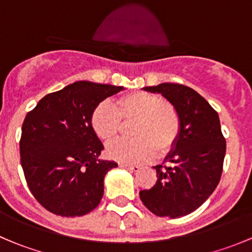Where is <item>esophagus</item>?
I'll return each mask as SVG.
<instances>
[{"instance_id":"esophagus-1","label":"esophagus","mask_w":252,"mask_h":252,"mask_svg":"<svg viewBox=\"0 0 252 252\" xmlns=\"http://www.w3.org/2000/svg\"><path fill=\"white\" fill-rule=\"evenodd\" d=\"M119 167H122V168H126V169H128V171H131V172H138L139 169H140V167L136 166V164H128V163H119Z\"/></svg>"}]
</instances>
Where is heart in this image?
Instances as JSON below:
<instances>
[{
	"instance_id": "1",
	"label": "heart",
	"mask_w": 252,
	"mask_h": 252,
	"mask_svg": "<svg viewBox=\"0 0 252 252\" xmlns=\"http://www.w3.org/2000/svg\"><path fill=\"white\" fill-rule=\"evenodd\" d=\"M124 121L136 119L133 140H119L108 145L106 152L112 159L122 163H142L166 154L173 147L180 131V121L173 106L161 96L146 91L128 94L116 101L114 106L102 101L94 108L90 126L94 134L103 142L118 136Z\"/></svg>"
}]
</instances>
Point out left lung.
<instances>
[{"label":"left lung","instance_id":"left-lung-1","mask_svg":"<svg viewBox=\"0 0 252 252\" xmlns=\"http://www.w3.org/2000/svg\"><path fill=\"white\" fill-rule=\"evenodd\" d=\"M161 94L177 111L180 131L164 158L155 166L157 180L139 192L142 204L158 217L178 218L199 208L220 183L225 156V139L218 113L191 88L162 83L142 88Z\"/></svg>","mask_w":252,"mask_h":252}]
</instances>
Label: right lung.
Here are the masks:
<instances>
[{
  "label": "right lung",
  "mask_w": 252,
  "mask_h": 252,
  "mask_svg": "<svg viewBox=\"0 0 252 252\" xmlns=\"http://www.w3.org/2000/svg\"><path fill=\"white\" fill-rule=\"evenodd\" d=\"M123 86L80 80L42 97L22 126L20 162L29 189L62 217L91 212L103 196L106 174L118 164L100 158L103 145L90 117Z\"/></svg>",
  "instance_id": "add662e5"
}]
</instances>
